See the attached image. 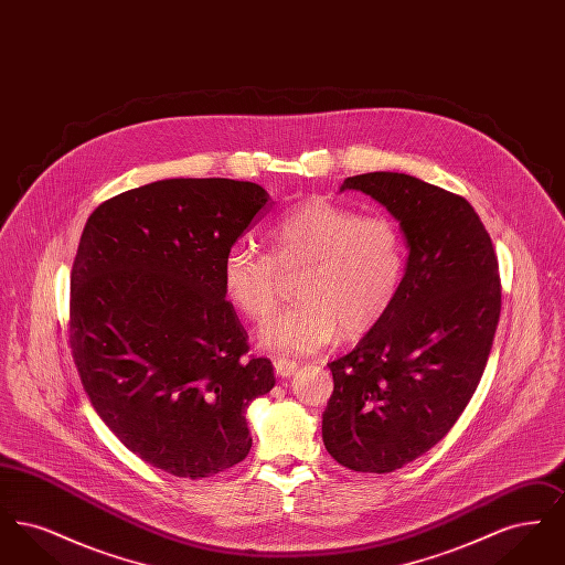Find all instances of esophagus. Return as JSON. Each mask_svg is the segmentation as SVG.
I'll use <instances>...</instances> for the list:
<instances>
[{
    "instance_id": "obj_1",
    "label": "esophagus",
    "mask_w": 565,
    "mask_h": 565,
    "mask_svg": "<svg viewBox=\"0 0 565 565\" xmlns=\"http://www.w3.org/2000/svg\"><path fill=\"white\" fill-rule=\"evenodd\" d=\"M275 373L279 376H292L296 373V369H298V364H296L295 360H286V358H277L275 362Z\"/></svg>"
}]
</instances>
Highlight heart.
Masks as SVG:
<instances>
[{
	"mask_svg": "<svg viewBox=\"0 0 565 565\" xmlns=\"http://www.w3.org/2000/svg\"><path fill=\"white\" fill-rule=\"evenodd\" d=\"M273 258L235 242L222 260V290L247 320H263L279 298V270L302 269L300 300L258 330L265 350L313 353L371 332L394 307L406 275V243L394 217L360 215L322 196L307 199L269 228Z\"/></svg>",
	"mask_w": 565,
	"mask_h": 565,
	"instance_id": "1",
	"label": "heart"
}]
</instances>
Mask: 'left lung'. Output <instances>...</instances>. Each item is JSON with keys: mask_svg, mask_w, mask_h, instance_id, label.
<instances>
[{"mask_svg": "<svg viewBox=\"0 0 565 565\" xmlns=\"http://www.w3.org/2000/svg\"><path fill=\"white\" fill-rule=\"evenodd\" d=\"M343 190L398 220L408 258L390 313L328 364L322 438L341 466L385 475L430 451L470 403L500 320L498 258L481 217L454 192L392 171L353 175Z\"/></svg>", "mask_w": 565, "mask_h": 565, "instance_id": "left-lung-1", "label": "left lung"}]
</instances>
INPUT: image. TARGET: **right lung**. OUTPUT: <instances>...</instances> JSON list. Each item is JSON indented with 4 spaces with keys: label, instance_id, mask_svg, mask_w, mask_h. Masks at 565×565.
<instances>
[{
    "label": "right lung",
    "instance_id": "right-lung-1",
    "mask_svg": "<svg viewBox=\"0 0 565 565\" xmlns=\"http://www.w3.org/2000/svg\"><path fill=\"white\" fill-rule=\"evenodd\" d=\"M269 201L254 182L173 178L102 203L82 231L70 300L82 385L120 443L173 477L245 459L247 406L275 385L222 290L226 249Z\"/></svg>",
    "mask_w": 565,
    "mask_h": 565
}]
</instances>
